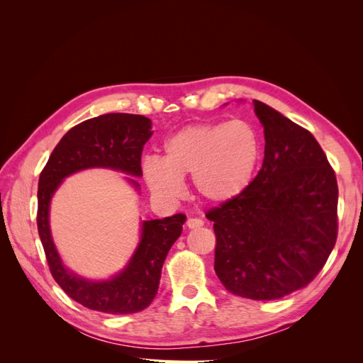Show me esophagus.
Here are the masks:
<instances>
[{
  "label": "esophagus",
  "instance_id": "34e87169",
  "mask_svg": "<svg viewBox=\"0 0 363 363\" xmlns=\"http://www.w3.org/2000/svg\"><path fill=\"white\" fill-rule=\"evenodd\" d=\"M203 224H204V221L201 218H189L188 221H186V225H188L189 228H200V227H203Z\"/></svg>",
  "mask_w": 363,
  "mask_h": 363
}]
</instances>
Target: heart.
Here are the masks:
<instances>
[{"instance_id": "1", "label": "heart", "mask_w": 363, "mask_h": 363, "mask_svg": "<svg viewBox=\"0 0 363 363\" xmlns=\"http://www.w3.org/2000/svg\"><path fill=\"white\" fill-rule=\"evenodd\" d=\"M260 157V135L247 121L201 123L171 136L163 159H147L144 174L151 191L160 196L179 195L180 179L192 177L204 201L221 204L248 189Z\"/></svg>"}]
</instances>
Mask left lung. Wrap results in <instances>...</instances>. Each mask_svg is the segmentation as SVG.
<instances>
[{
  "label": "left lung",
  "mask_w": 363,
  "mask_h": 363,
  "mask_svg": "<svg viewBox=\"0 0 363 363\" xmlns=\"http://www.w3.org/2000/svg\"><path fill=\"white\" fill-rule=\"evenodd\" d=\"M265 157L248 189L208 208L215 272L250 300H277L306 288L337 238V182L309 130L255 100Z\"/></svg>",
  "instance_id": "1"
}]
</instances>
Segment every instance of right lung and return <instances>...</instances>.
Returning a JSON list of instances; mask_svg holds the SVG:
<instances>
[{"instance_id":"add662e5","label":"right lung","mask_w":363,"mask_h":363,"mask_svg":"<svg viewBox=\"0 0 363 363\" xmlns=\"http://www.w3.org/2000/svg\"><path fill=\"white\" fill-rule=\"evenodd\" d=\"M151 135V121L142 115L106 113L86 119L60 139L40 172L38 232L50 272L67 295L87 309L111 315L147 309L157 294L163 262L182 235L186 215L144 221L140 244L128 267L107 281H89L62 265L50 233V200L65 177L86 168H112L140 177L142 150ZM130 182L139 188L136 180Z\"/></svg>"}]
</instances>
